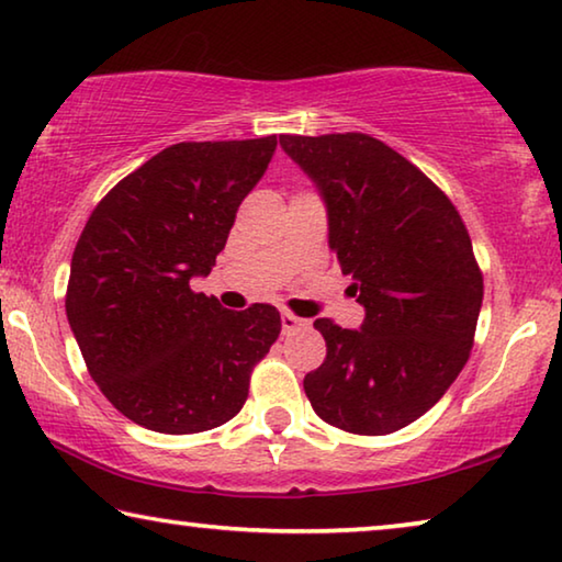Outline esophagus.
I'll return each instance as SVG.
<instances>
[{"instance_id":"obj_1","label":"esophagus","mask_w":562,"mask_h":562,"mask_svg":"<svg viewBox=\"0 0 562 562\" xmlns=\"http://www.w3.org/2000/svg\"><path fill=\"white\" fill-rule=\"evenodd\" d=\"M281 326H283V334H293L299 329H306L308 322L306 318H299L296 314H291V311H281Z\"/></svg>"}]
</instances>
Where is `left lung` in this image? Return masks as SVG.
I'll return each instance as SVG.
<instances>
[{"mask_svg": "<svg viewBox=\"0 0 562 562\" xmlns=\"http://www.w3.org/2000/svg\"><path fill=\"white\" fill-rule=\"evenodd\" d=\"M329 211V246L364 306L361 329L314 326L324 364L311 407L351 435H390L442 400L468 364L482 271L462 215L417 166L364 133L281 135Z\"/></svg>", "mask_w": 562, "mask_h": 562, "instance_id": "8db88e82", "label": "left lung"}]
</instances>
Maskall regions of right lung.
Wrapping results in <instances>:
<instances>
[{
    "instance_id": "add662e5",
    "label": "right lung",
    "mask_w": 562,
    "mask_h": 562,
    "mask_svg": "<svg viewBox=\"0 0 562 562\" xmlns=\"http://www.w3.org/2000/svg\"><path fill=\"white\" fill-rule=\"evenodd\" d=\"M276 135L176 143L94 205L67 281V322L112 407L162 435L236 417L251 371L281 334L276 306L228 311L195 293L244 198L269 168Z\"/></svg>"
}]
</instances>
